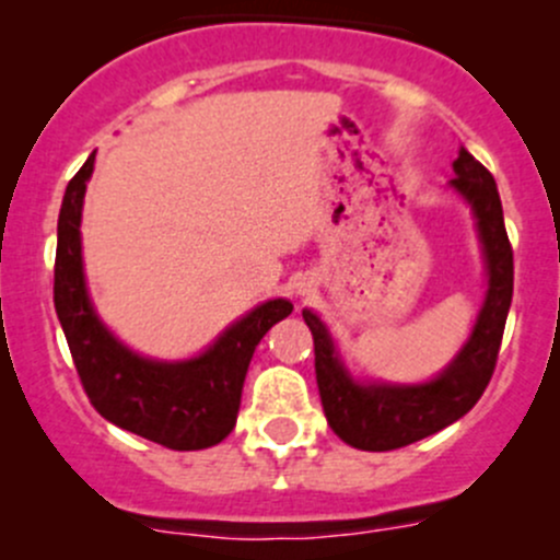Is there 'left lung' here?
<instances>
[{
    "mask_svg": "<svg viewBox=\"0 0 560 560\" xmlns=\"http://www.w3.org/2000/svg\"><path fill=\"white\" fill-rule=\"evenodd\" d=\"M453 167V186L477 213L490 287L471 338L439 380L417 387L354 385L338 363L325 325L312 312H303V319L314 336L316 387H319L327 425L349 447L387 453L453 425L482 398L495 371L512 303V281H515L512 244L504 228L499 189L488 167L474 160L466 149H460Z\"/></svg>",
    "mask_w": 560,
    "mask_h": 560,
    "instance_id": "obj_1",
    "label": "left lung"
}]
</instances>
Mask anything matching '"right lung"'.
<instances>
[{
	"label": "right lung",
	"instance_id": "right-lung-1",
	"mask_svg": "<svg viewBox=\"0 0 560 560\" xmlns=\"http://www.w3.org/2000/svg\"><path fill=\"white\" fill-rule=\"evenodd\" d=\"M92 171L94 154L67 184L54 265L56 314L81 385L94 409L124 431L178 453L213 447L235 428L254 349L292 314V303H262L186 363H154L124 349L97 319L83 284L81 206Z\"/></svg>",
	"mask_w": 560,
	"mask_h": 560
}]
</instances>
